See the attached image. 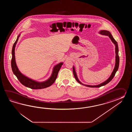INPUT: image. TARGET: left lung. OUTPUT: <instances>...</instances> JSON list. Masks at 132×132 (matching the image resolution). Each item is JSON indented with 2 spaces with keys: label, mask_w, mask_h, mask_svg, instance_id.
<instances>
[{
  "label": "left lung",
  "mask_w": 132,
  "mask_h": 132,
  "mask_svg": "<svg viewBox=\"0 0 132 132\" xmlns=\"http://www.w3.org/2000/svg\"><path fill=\"white\" fill-rule=\"evenodd\" d=\"M98 34H101V35H106V36H108L109 37L110 39H111V40L112 41V42L114 44L115 46V53H116V56H115V67L114 69L112 71V73L111 74V75L110 76L109 78L107 79V80H106L104 82H102L100 84H98V85H87V84H83L80 81V80H79L77 76V74L76 73V69L75 67L74 66H73V76H75V78L76 79V81L79 82L80 84H81L84 85L85 86L89 87H92V88H94V87H101L102 86H104L105 85L107 84H108L109 82L111 81L112 80V79L113 78V77H114L116 73L117 72V71H118V67H119V57L118 56V43L115 40V39L113 38V37L112 36L111 34H110L109 31H106V30H101L100 31V32H98Z\"/></svg>",
  "instance_id": "1"
}]
</instances>
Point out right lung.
<instances>
[{
	"mask_svg": "<svg viewBox=\"0 0 132 132\" xmlns=\"http://www.w3.org/2000/svg\"><path fill=\"white\" fill-rule=\"evenodd\" d=\"M21 34H19L17 37V39L14 42L12 50L11 67L13 72L15 76H16L18 80L20 82L26 87L31 88L32 89H44L47 87H49L53 84L56 80L58 73L60 68L63 64V62H60L59 64L55 65L53 68L51 76L44 81H38L29 78L27 76L22 74L19 70L17 67L15 58V48L17 44V41L20 36Z\"/></svg>",
	"mask_w": 132,
	"mask_h": 132,
	"instance_id": "add662e5",
	"label": "right lung"
}]
</instances>
